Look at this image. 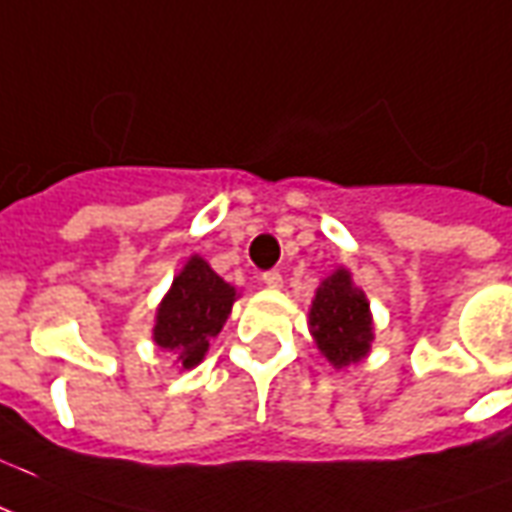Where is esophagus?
<instances>
[{"instance_id":"esophagus-1","label":"esophagus","mask_w":512,"mask_h":512,"mask_svg":"<svg viewBox=\"0 0 512 512\" xmlns=\"http://www.w3.org/2000/svg\"><path fill=\"white\" fill-rule=\"evenodd\" d=\"M263 285L271 290H279L282 288V274H279V271H266V274H263Z\"/></svg>"}]
</instances>
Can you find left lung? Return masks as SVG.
I'll return each mask as SVG.
<instances>
[{"label": "left lung", "mask_w": 512, "mask_h": 512, "mask_svg": "<svg viewBox=\"0 0 512 512\" xmlns=\"http://www.w3.org/2000/svg\"><path fill=\"white\" fill-rule=\"evenodd\" d=\"M310 334L318 351L337 370L359 365L376 340L373 312L365 290L345 266L323 279L310 304Z\"/></svg>", "instance_id": "left-lung-1"}]
</instances>
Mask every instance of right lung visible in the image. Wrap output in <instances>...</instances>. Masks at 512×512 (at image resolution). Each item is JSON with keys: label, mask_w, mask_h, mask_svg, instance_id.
<instances>
[{"label": "right lung", "mask_w": 512, "mask_h": 512, "mask_svg": "<svg viewBox=\"0 0 512 512\" xmlns=\"http://www.w3.org/2000/svg\"><path fill=\"white\" fill-rule=\"evenodd\" d=\"M235 299L238 290L224 282L205 257L191 255L158 304L153 343L178 356L180 370L197 367L230 318Z\"/></svg>", "instance_id": "right-lung-1"}]
</instances>
